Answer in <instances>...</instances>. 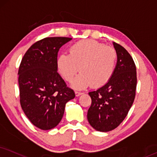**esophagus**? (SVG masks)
Wrapping results in <instances>:
<instances>
[{"mask_svg": "<svg viewBox=\"0 0 157 157\" xmlns=\"http://www.w3.org/2000/svg\"><path fill=\"white\" fill-rule=\"evenodd\" d=\"M75 95H76L77 97H78V96H80L81 94H83V92H78V91H75Z\"/></svg>", "mask_w": 157, "mask_h": 157, "instance_id": "1", "label": "esophagus"}]
</instances>
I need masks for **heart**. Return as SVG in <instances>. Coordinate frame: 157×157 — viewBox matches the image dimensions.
I'll return each mask as SVG.
<instances>
[{
    "label": "heart",
    "instance_id": "b5f03b06",
    "mask_svg": "<svg viewBox=\"0 0 157 157\" xmlns=\"http://www.w3.org/2000/svg\"><path fill=\"white\" fill-rule=\"evenodd\" d=\"M117 58V52L113 48L94 40H82L70 48L69 55L59 56L57 67L67 82L72 81L80 71V74L71 83L73 88L82 90L90 84L100 87L113 75Z\"/></svg>",
    "mask_w": 157,
    "mask_h": 157
}]
</instances>
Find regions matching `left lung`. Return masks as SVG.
<instances>
[{"label": "left lung", "instance_id": "8db88e82", "mask_svg": "<svg viewBox=\"0 0 157 157\" xmlns=\"http://www.w3.org/2000/svg\"><path fill=\"white\" fill-rule=\"evenodd\" d=\"M117 62L109 81L89 92L92 104L87 112L90 125L100 132H109L123 121L132 105L137 86L136 67L123 46L113 42Z\"/></svg>", "mask_w": 157, "mask_h": 157}]
</instances>
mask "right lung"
I'll list each match as a JSON object with an SVG mask.
<instances>
[{
    "label": "right lung",
    "mask_w": 157,
    "mask_h": 157,
    "mask_svg": "<svg viewBox=\"0 0 157 157\" xmlns=\"http://www.w3.org/2000/svg\"><path fill=\"white\" fill-rule=\"evenodd\" d=\"M72 38L50 37L38 40L25 54L18 71L20 104L34 126L43 130L60 122L65 104L75 98L57 73V54Z\"/></svg>",
    "instance_id": "1"
}]
</instances>
